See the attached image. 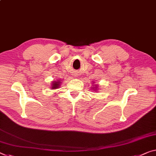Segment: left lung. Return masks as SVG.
<instances>
[{
	"label": "left lung",
	"mask_w": 156,
	"mask_h": 156,
	"mask_svg": "<svg viewBox=\"0 0 156 156\" xmlns=\"http://www.w3.org/2000/svg\"><path fill=\"white\" fill-rule=\"evenodd\" d=\"M93 90H97V89H98V88H97V87H95V86H93Z\"/></svg>",
	"instance_id": "left-lung-1"
}]
</instances>
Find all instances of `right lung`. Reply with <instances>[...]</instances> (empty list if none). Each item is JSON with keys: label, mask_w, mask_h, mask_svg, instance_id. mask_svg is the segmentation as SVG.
I'll return each instance as SVG.
<instances>
[{"label": "right lung", "mask_w": 156, "mask_h": 156, "mask_svg": "<svg viewBox=\"0 0 156 156\" xmlns=\"http://www.w3.org/2000/svg\"><path fill=\"white\" fill-rule=\"evenodd\" d=\"M61 81H54L53 83H51V89H56V88H58L60 86V83H61Z\"/></svg>", "instance_id": "add662e5"}]
</instances>
